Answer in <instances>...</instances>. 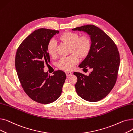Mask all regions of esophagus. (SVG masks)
<instances>
[{
	"instance_id": "34e87169",
	"label": "esophagus",
	"mask_w": 133,
	"mask_h": 133,
	"mask_svg": "<svg viewBox=\"0 0 133 133\" xmlns=\"http://www.w3.org/2000/svg\"><path fill=\"white\" fill-rule=\"evenodd\" d=\"M66 76H71V75H72V73L69 72H66Z\"/></svg>"
}]
</instances>
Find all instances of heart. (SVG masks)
I'll return each mask as SVG.
<instances>
[{
	"label": "heart",
	"mask_w": 133,
	"mask_h": 133,
	"mask_svg": "<svg viewBox=\"0 0 133 133\" xmlns=\"http://www.w3.org/2000/svg\"><path fill=\"white\" fill-rule=\"evenodd\" d=\"M58 40L61 43L69 46V53L73 54L68 57L62 58L58 62L59 68L64 71H70L79 59H85L89 55L92 48V40L88 35L79 37L77 33L66 31L60 34ZM47 52L51 57H55L57 54V44L53 39L48 41Z\"/></svg>",
	"instance_id": "1"
}]
</instances>
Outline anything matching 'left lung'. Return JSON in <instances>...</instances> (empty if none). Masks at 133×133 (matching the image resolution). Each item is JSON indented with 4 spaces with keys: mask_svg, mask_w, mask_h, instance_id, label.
<instances>
[{
    "mask_svg": "<svg viewBox=\"0 0 133 133\" xmlns=\"http://www.w3.org/2000/svg\"><path fill=\"white\" fill-rule=\"evenodd\" d=\"M87 33L92 40V48L89 55L79 67L92 71L88 76L74 72L78 80L75 89L82 99L96 102L105 97L116 82L120 58L114 42L99 27L87 25L72 29Z\"/></svg>",
    "mask_w": 133,
    "mask_h": 133,
    "instance_id": "obj_1",
    "label": "left lung"
}]
</instances>
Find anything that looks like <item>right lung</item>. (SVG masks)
Listing matches in <instances>:
<instances>
[{"instance_id":"add662e5","label":"right lung","mask_w":133,"mask_h":133,"mask_svg":"<svg viewBox=\"0 0 133 133\" xmlns=\"http://www.w3.org/2000/svg\"><path fill=\"white\" fill-rule=\"evenodd\" d=\"M59 31L47 29L34 31L18 47L15 66L20 84L25 93L33 101L48 104L60 96L66 80L62 71L53 75L44 72V65L50 62L47 52L48 41Z\"/></svg>"}]
</instances>
